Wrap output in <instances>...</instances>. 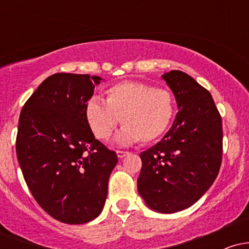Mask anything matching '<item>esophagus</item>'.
Returning a JSON list of instances; mask_svg holds the SVG:
<instances>
[{
  "label": "esophagus",
  "mask_w": 249,
  "mask_h": 249,
  "mask_svg": "<svg viewBox=\"0 0 249 249\" xmlns=\"http://www.w3.org/2000/svg\"><path fill=\"white\" fill-rule=\"evenodd\" d=\"M128 154V152L127 151H117V156H118V158L119 159H122V158H124V157H126Z\"/></svg>",
  "instance_id": "obj_1"
}]
</instances>
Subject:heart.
Segmentation results:
<instances>
[{
    "label": "heart",
    "mask_w": 249,
    "mask_h": 249,
    "mask_svg": "<svg viewBox=\"0 0 249 249\" xmlns=\"http://www.w3.org/2000/svg\"><path fill=\"white\" fill-rule=\"evenodd\" d=\"M176 103L166 89L142 82L125 81L105 91V104L91 98L85 105V119L91 132L99 141L111 137L122 121L117 136L119 144L151 142L166 132L172 123Z\"/></svg>",
    "instance_id": "b5f03b06"
}]
</instances>
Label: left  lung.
I'll return each mask as SVG.
<instances>
[{"mask_svg":"<svg viewBox=\"0 0 249 249\" xmlns=\"http://www.w3.org/2000/svg\"><path fill=\"white\" fill-rule=\"evenodd\" d=\"M161 77L179 111L164 138L141 153L137 186L151 210L176 213L198 201L218 176L222 124L212 95L192 77L179 70Z\"/></svg>","mask_w":249,"mask_h":249,"instance_id":"left-lung-1","label":"left lung"}]
</instances>
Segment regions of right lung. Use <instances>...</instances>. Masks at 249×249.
Segmentation results:
<instances>
[{"label":"right lung","mask_w":249,"mask_h":249,"mask_svg":"<svg viewBox=\"0 0 249 249\" xmlns=\"http://www.w3.org/2000/svg\"><path fill=\"white\" fill-rule=\"evenodd\" d=\"M101 81L98 76L51 75L19 115L16 154L25 182L39 206L64 224H85L101 214L118 161L85 119V105Z\"/></svg>","instance_id":"1"}]
</instances>
